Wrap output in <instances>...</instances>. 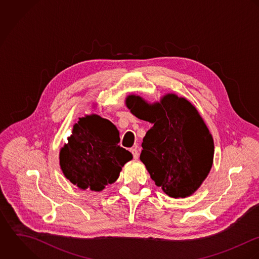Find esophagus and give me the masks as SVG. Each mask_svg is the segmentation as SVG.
<instances>
[{
  "label": "esophagus",
  "instance_id": "esophagus-1",
  "mask_svg": "<svg viewBox=\"0 0 259 259\" xmlns=\"http://www.w3.org/2000/svg\"><path fill=\"white\" fill-rule=\"evenodd\" d=\"M130 151H131V153H132L134 159H138V157H139V151H138L136 148H132Z\"/></svg>",
  "mask_w": 259,
  "mask_h": 259
}]
</instances>
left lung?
<instances>
[{
	"instance_id": "8db88e82",
	"label": "left lung",
	"mask_w": 259,
	"mask_h": 259,
	"mask_svg": "<svg viewBox=\"0 0 259 259\" xmlns=\"http://www.w3.org/2000/svg\"><path fill=\"white\" fill-rule=\"evenodd\" d=\"M126 105L137 118L153 124L143 139L140 160L156 185L173 198L194 193L214 155L212 136L195 107L174 94L154 105L131 95Z\"/></svg>"
}]
</instances>
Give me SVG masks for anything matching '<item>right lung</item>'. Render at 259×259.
Here are the masks:
<instances>
[{
  "mask_svg": "<svg viewBox=\"0 0 259 259\" xmlns=\"http://www.w3.org/2000/svg\"><path fill=\"white\" fill-rule=\"evenodd\" d=\"M119 131L97 115L80 118L71 137L60 151L64 175L80 189L101 191L119 177L132 154L120 147Z\"/></svg>",
  "mask_w": 259,
  "mask_h": 259,
  "instance_id": "1",
  "label": "right lung"
}]
</instances>
